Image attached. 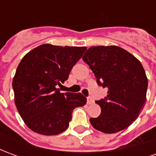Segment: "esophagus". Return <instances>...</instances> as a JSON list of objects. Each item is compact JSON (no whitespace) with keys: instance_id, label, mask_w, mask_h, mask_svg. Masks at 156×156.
I'll list each match as a JSON object with an SVG mask.
<instances>
[{"instance_id":"34e87169","label":"esophagus","mask_w":156,"mask_h":156,"mask_svg":"<svg viewBox=\"0 0 156 156\" xmlns=\"http://www.w3.org/2000/svg\"><path fill=\"white\" fill-rule=\"evenodd\" d=\"M87 103H88V105H91V104L94 103V99H93L91 97H88V98H87Z\"/></svg>"}]
</instances>
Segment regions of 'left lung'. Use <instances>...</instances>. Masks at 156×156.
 Masks as SVG:
<instances>
[{
  "instance_id": "1",
  "label": "left lung",
  "mask_w": 156,
  "mask_h": 156,
  "mask_svg": "<svg viewBox=\"0 0 156 156\" xmlns=\"http://www.w3.org/2000/svg\"><path fill=\"white\" fill-rule=\"evenodd\" d=\"M83 60L89 66L107 96L95 103L101 114L91 118L92 126L106 134L129 127L139 116L146 100L148 79L140 62L117 46L88 48Z\"/></svg>"
}]
</instances>
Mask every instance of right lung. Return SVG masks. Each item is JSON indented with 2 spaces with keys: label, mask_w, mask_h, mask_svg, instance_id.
Instances as JSON below:
<instances>
[{
  "label": "right lung",
  "mask_w": 156,
  "mask_h": 156,
  "mask_svg": "<svg viewBox=\"0 0 156 156\" xmlns=\"http://www.w3.org/2000/svg\"><path fill=\"white\" fill-rule=\"evenodd\" d=\"M87 48L43 44L32 49L20 62L12 81L15 104L29 129L43 135H55L69 126L75 108L86 105L78 93H60L57 87Z\"/></svg>",
  "instance_id": "add662e5"
}]
</instances>
